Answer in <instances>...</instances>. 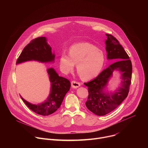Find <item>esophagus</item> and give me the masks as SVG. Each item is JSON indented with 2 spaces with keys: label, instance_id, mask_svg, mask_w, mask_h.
<instances>
[{
  "label": "esophagus",
  "instance_id": "34e87169",
  "mask_svg": "<svg viewBox=\"0 0 148 148\" xmlns=\"http://www.w3.org/2000/svg\"><path fill=\"white\" fill-rule=\"evenodd\" d=\"M81 86V84L79 82H77L75 81H71V87L74 88H77Z\"/></svg>",
  "mask_w": 148,
  "mask_h": 148
}]
</instances>
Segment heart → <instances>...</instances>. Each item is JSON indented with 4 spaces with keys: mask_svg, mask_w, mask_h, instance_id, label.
<instances>
[{
    "mask_svg": "<svg viewBox=\"0 0 148 148\" xmlns=\"http://www.w3.org/2000/svg\"><path fill=\"white\" fill-rule=\"evenodd\" d=\"M105 61L103 52L95 45L82 42L73 45L69 54L62 53L60 57V67L62 72H71L77 64V70L84 80H90L99 75Z\"/></svg>",
    "mask_w": 148,
    "mask_h": 148,
    "instance_id": "obj_1",
    "label": "heart"
}]
</instances>
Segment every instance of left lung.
<instances>
[{"instance_id":"8db88e82","label":"left lung","mask_w":148,"mask_h":148,"mask_svg":"<svg viewBox=\"0 0 148 148\" xmlns=\"http://www.w3.org/2000/svg\"><path fill=\"white\" fill-rule=\"evenodd\" d=\"M106 35L107 59H114L116 62L103 70L93 80L84 83L88 87L89 94L86 102V107L98 116L105 115L112 112L127 97L132 79V66L128 55L116 38L111 34ZM115 71L120 73V86L114 92H105L104 89Z\"/></svg>"}]
</instances>
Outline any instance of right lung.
<instances>
[{"instance_id": "right-lung-1", "label": "right lung", "mask_w": 148, "mask_h": 148, "mask_svg": "<svg viewBox=\"0 0 148 148\" xmlns=\"http://www.w3.org/2000/svg\"><path fill=\"white\" fill-rule=\"evenodd\" d=\"M54 53H52L46 37H40L31 41L24 48L16 61V64L29 61H37L43 63L54 62ZM47 71L51 82V88L50 94L45 102L37 105L33 104L20 96L31 110L43 116L52 114L60 108L71 87L70 81L59 76L53 68L48 69Z\"/></svg>"}]
</instances>
